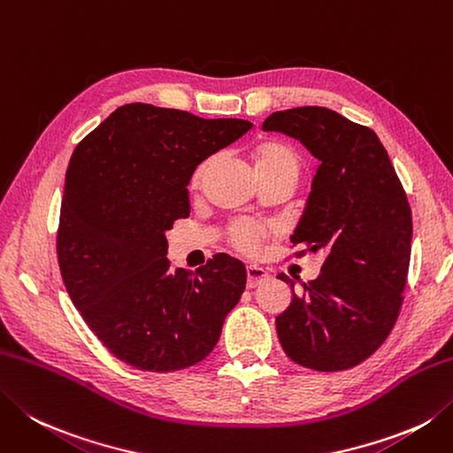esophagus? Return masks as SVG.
<instances>
[{
	"label": "esophagus",
	"mask_w": 453,
	"mask_h": 453,
	"mask_svg": "<svg viewBox=\"0 0 453 453\" xmlns=\"http://www.w3.org/2000/svg\"><path fill=\"white\" fill-rule=\"evenodd\" d=\"M267 277H269V273L263 267H257V265H250V267H247V287L250 288H255L257 285H261V282Z\"/></svg>",
	"instance_id": "esophagus-1"
}]
</instances>
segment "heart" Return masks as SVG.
Returning a JSON list of instances; mask_svg holds the SVG:
<instances>
[{
  "mask_svg": "<svg viewBox=\"0 0 453 453\" xmlns=\"http://www.w3.org/2000/svg\"><path fill=\"white\" fill-rule=\"evenodd\" d=\"M251 158L259 176H267L274 173H295L298 176V171H300L298 153L290 145L282 143V141H274V139L261 141V143H257L251 149ZM210 166H211V158L198 165V168L192 174L190 184L200 186L203 176L208 174ZM269 234H271V227L259 224V221L237 219L229 226L227 239L237 251H242L245 255H255L259 251L261 243L269 237Z\"/></svg>",
  "mask_w": 453,
  "mask_h": 453,
  "instance_id": "b5f03b06",
  "label": "heart"
}]
</instances>
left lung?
Instances as JSON below:
<instances>
[{
  "label": "left lung",
  "instance_id": "left-lung-1",
  "mask_svg": "<svg viewBox=\"0 0 453 453\" xmlns=\"http://www.w3.org/2000/svg\"><path fill=\"white\" fill-rule=\"evenodd\" d=\"M265 131L298 139L320 166L292 245L324 253L322 273L303 285L279 274L292 303L277 316L287 356L306 369L343 371L383 345L401 312L409 277L412 211L373 129L318 105L271 113Z\"/></svg>",
  "mask_w": 453,
  "mask_h": 453
}]
</instances>
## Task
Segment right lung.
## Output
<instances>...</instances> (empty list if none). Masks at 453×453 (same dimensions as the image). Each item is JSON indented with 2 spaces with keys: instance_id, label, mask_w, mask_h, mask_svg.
<instances>
[{
  "instance_id": "right-lung-1",
  "label": "right lung",
  "mask_w": 453,
  "mask_h": 453,
  "mask_svg": "<svg viewBox=\"0 0 453 453\" xmlns=\"http://www.w3.org/2000/svg\"><path fill=\"white\" fill-rule=\"evenodd\" d=\"M253 127L126 104L80 141L60 203L62 280L88 327L131 367L171 373L206 359L245 290L242 261L196 273L166 259V232L190 216L196 166Z\"/></svg>"
}]
</instances>
